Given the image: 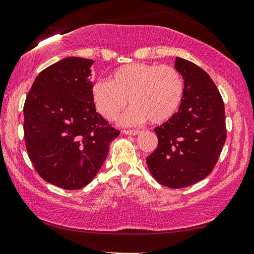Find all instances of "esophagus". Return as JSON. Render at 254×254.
I'll return each instance as SVG.
<instances>
[{
  "label": "esophagus",
  "instance_id": "obj_1",
  "mask_svg": "<svg viewBox=\"0 0 254 254\" xmlns=\"http://www.w3.org/2000/svg\"><path fill=\"white\" fill-rule=\"evenodd\" d=\"M124 134H130V135H137L140 133L139 130H123Z\"/></svg>",
  "mask_w": 254,
  "mask_h": 254
}]
</instances>
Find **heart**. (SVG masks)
Masks as SVG:
<instances>
[{
	"label": "heart",
	"instance_id": "b5f03b06",
	"mask_svg": "<svg viewBox=\"0 0 254 254\" xmlns=\"http://www.w3.org/2000/svg\"><path fill=\"white\" fill-rule=\"evenodd\" d=\"M91 96L97 112L114 121L128 103L132 107L122 117L126 126H137L149 120L164 123L176 114L184 97V81L175 67L132 63L120 66L108 81L92 85Z\"/></svg>",
	"mask_w": 254,
	"mask_h": 254
}]
</instances>
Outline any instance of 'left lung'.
I'll return each mask as SVG.
<instances>
[{
	"label": "left lung",
	"instance_id": "1",
	"mask_svg": "<svg viewBox=\"0 0 254 254\" xmlns=\"http://www.w3.org/2000/svg\"><path fill=\"white\" fill-rule=\"evenodd\" d=\"M176 69L184 78L178 112L154 128L158 145L147 157L151 176L169 188H184L211 173L226 141L225 106L209 74L177 57Z\"/></svg>",
	"mask_w": 254,
	"mask_h": 254
}]
</instances>
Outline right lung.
<instances>
[{
	"mask_svg": "<svg viewBox=\"0 0 254 254\" xmlns=\"http://www.w3.org/2000/svg\"><path fill=\"white\" fill-rule=\"evenodd\" d=\"M93 60L68 57L37 75L24 105L26 149L37 173L68 190L90 184L120 131L94 107Z\"/></svg>",
	"mask_w": 254,
	"mask_h": 254,
	"instance_id": "obj_1",
	"label": "right lung"
}]
</instances>
